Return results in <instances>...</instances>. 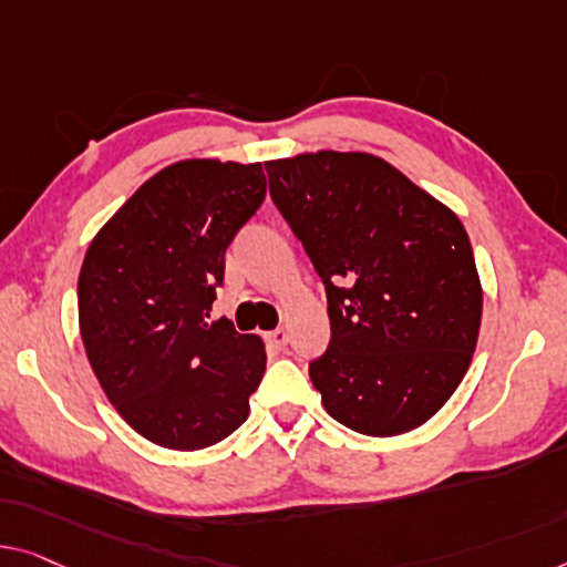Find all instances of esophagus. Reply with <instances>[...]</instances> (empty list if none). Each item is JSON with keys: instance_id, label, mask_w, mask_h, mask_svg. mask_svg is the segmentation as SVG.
I'll return each mask as SVG.
<instances>
[{"instance_id": "34e87169", "label": "esophagus", "mask_w": 567, "mask_h": 567, "mask_svg": "<svg viewBox=\"0 0 567 567\" xmlns=\"http://www.w3.org/2000/svg\"><path fill=\"white\" fill-rule=\"evenodd\" d=\"M287 341H290V333H287L285 328H275V331L267 333V343L272 346V349H277V351L285 349Z\"/></svg>"}]
</instances>
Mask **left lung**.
<instances>
[{"label":"left lung","instance_id":"1","mask_svg":"<svg viewBox=\"0 0 567 567\" xmlns=\"http://www.w3.org/2000/svg\"><path fill=\"white\" fill-rule=\"evenodd\" d=\"M265 167L326 287L331 341L308 371L328 415L374 437L420 427L461 384L478 338L481 282L458 216L364 152Z\"/></svg>","mask_w":567,"mask_h":567}]
</instances>
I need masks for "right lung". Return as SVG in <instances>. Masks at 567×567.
<instances>
[{"instance_id": "add662e5", "label": "right lung", "mask_w": 567, "mask_h": 567, "mask_svg": "<svg viewBox=\"0 0 567 567\" xmlns=\"http://www.w3.org/2000/svg\"><path fill=\"white\" fill-rule=\"evenodd\" d=\"M267 196L261 165L185 159L152 175L96 234L79 320L109 402L147 441L200 451L249 415L265 374L257 336L210 323L226 249Z\"/></svg>"}]
</instances>
